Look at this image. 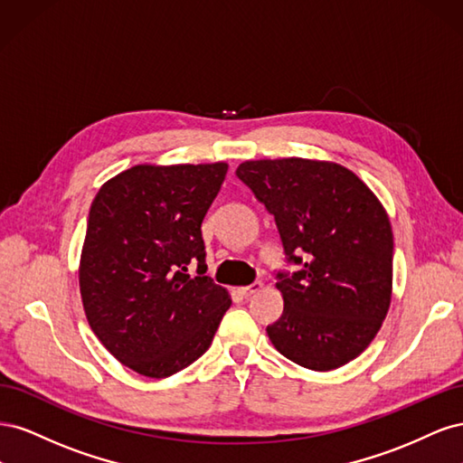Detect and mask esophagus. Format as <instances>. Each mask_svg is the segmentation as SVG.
Here are the masks:
<instances>
[{"label":"esophagus","mask_w":463,"mask_h":463,"mask_svg":"<svg viewBox=\"0 0 463 463\" xmlns=\"http://www.w3.org/2000/svg\"><path fill=\"white\" fill-rule=\"evenodd\" d=\"M262 291V284L260 282H255V284H250V286H243V288H240V293L243 298H250V296H255V293H260Z\"/></svg>","instance_id":"obj_1"}]
</instances>
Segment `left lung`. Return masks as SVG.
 I'll use <instances>...</instances> for the list:
<instances>
[{
    "label": "left lung",
    "mask_w": 463,
    "mask_h": 463,
    "mask_svg": "<svg viewBox=\"0 0 463 463\" xmlns=\"http://www.w3.org/2000/svg\"><path fill=\"white\" fill-rule=\"evenodd\" d=\"M235 174L274 214L286 255L301 264L291 276L278 274L284 313L266 328L272 345L320 373L354 361L392 301L394 235L383 203L328 160H247Z\"/></svg>",
    "instance_id": "obj_1"
}]
</instances>
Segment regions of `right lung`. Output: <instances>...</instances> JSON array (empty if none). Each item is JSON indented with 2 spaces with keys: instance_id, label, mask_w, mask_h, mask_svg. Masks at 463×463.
Segmentation results:
<instances>
[{
  "instance_id": "1",
  "label": "right lung",
  "mask_w": 463,
  "mask_h": 463,
  "mask_svg": "<svg viewBox=\"0 0 463 463\" xmlns=\"http://www.w3.org/2000/svg\"><path fill=\"white\" fill-rule=\"evenodd\" d=\"M226 162L137 164L108 179L90 204L79 262L87 320L121 365L148 378L189 367L213 344L232 305L203 276L201 223ZM199 261V277L188 264Z\"/></svg>"
}]
</instances>
